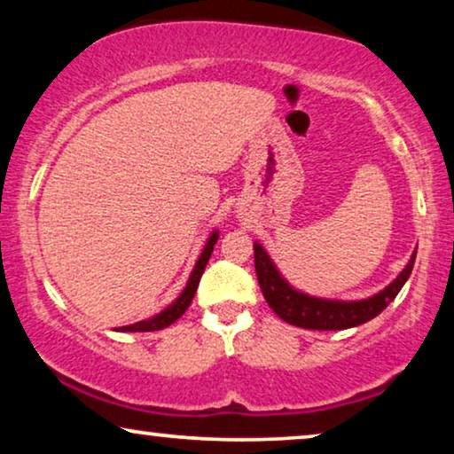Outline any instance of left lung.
<instances>
[{"instance_id": "1", "label": "left lung", "mask_w": 454, "mask_h": 454, "mask_svg": "<svg viewBox=\"0 0 454 454\" xmlns=\"http://www.w3.org/2000/svg\"><path fill=\"white\" fill-rule=\"evenodd\" d=\"M415 254H418V247L413 250L405 269L399 272V277L388 287L378 291L372 297H365V300L345 301L314 297L295 289L294 285L285 281L270 260L269 252L258 241H254V264H256V277L266 303L281 320L300 328H312V331H345V328L359 326L376 318L407 283L415 264Z\"/></svg>"}]
</instances>
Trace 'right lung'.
<instances>
[{
    "label": "right lung",
    "instance_id": "right-lung-1",
    "mask_svg": "<svg viewBox=\"0 0 454 454\" xmlns=\"http://www.w3.org/2000/svg\"><path fill=\"white\" fill-rule=\"evenodd\" d=\"M216 239H219V231L215 229V231L208 235L207 246H204L200 258L196 260V266H194V270H192V275L188 278V285H185V289L182 291V294H179V297L171 303V306H167L163 312L153 316V318L134 322V325H129V326H120L117 331H121V333H151V331H160V328H167L169 325H173V322H176L179 316H182L185 309H188L192 300H194L198 283H200L202 272H204V269H207L208 258H210V254H213V247L216 244Z\"/></svg>",
    "mask_w": 454,
    "mask_h": 454
}]
</instances>
